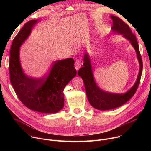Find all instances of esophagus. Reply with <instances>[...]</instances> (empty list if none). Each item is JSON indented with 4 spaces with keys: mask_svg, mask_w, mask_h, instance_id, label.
<instances>
[{
    "mask_svg": "<svg viewBox=\"0 0 151 151\" xmlns=\"http://www.w3.org/2000/svg\"><path fill=\"white\" fill-rule=\"evenodd\" d=\"M81 66V61L79 60H75V68L76 69V70L78 71L80 68Z\"/></svg>",
    "mask_w": 151,
    "mask_h": 151,
    "instance_id": "1",
    "label": "esophagus"
}]
</instances>
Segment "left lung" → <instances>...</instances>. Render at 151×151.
<instances>
[{"instance_id": "obj_1", "label": "left lung", "mask_w": 151, "mask_h": 151, "mask_svg": "<svg viewBox=\"0 0 151 151\" xmlns=\"http://www.w3.org/2000/svg\"><path fill=\"white\" fill-rule=\"evenodd\" d=\"M110 17L113 21L112 30L115 33L122 35L124 37L130 41L134 47L139 62L140 69L134 85L127 92L124 94L109 93L101 90L98 87L93 73L90 56L87 52L85 54L83 66L79 70L78 73L83 79L86 94L90 104L94 108L100 111L116 108L130 100L134 96L139 87L143 68L142 60L136 36L133 33L129 26L121 19L114 15Z\"/></svg>"}]
</instances>
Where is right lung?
I'll return each instance as SVG.
<instances>
[{
  "label": "right lung",
  "instance_id": "obj_1",
  "mask_svg": "<svg viewBox=\"0 0 151 151\" xmlns=\"http://www.w3.org/2000/svg\"><path fill=\"white\" fill-rule=\"evenodd\" d=\"M37 23V19L28 21L12 41L9 57L10 80L17 97L29 109L54 114L63 107L64 87L76 75L75 61L68 58L54 61L48 74L39 79L24 73L19 61V48Z\"/></svg>",
  "mask_w": 151,
  "mask_h": 151
}]
</instances>
